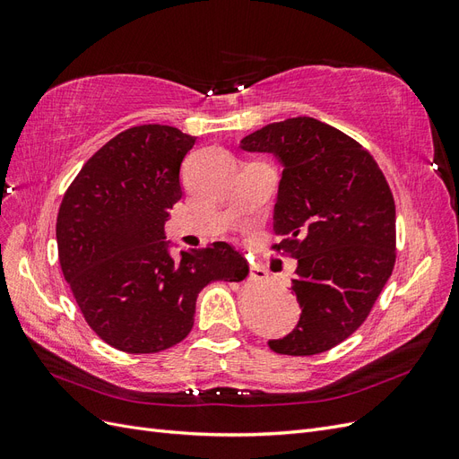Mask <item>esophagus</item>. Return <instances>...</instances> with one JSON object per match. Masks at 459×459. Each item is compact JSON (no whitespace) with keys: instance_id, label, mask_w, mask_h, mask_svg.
<instances>
[{"instance_id":"34e87169","label":"esophagus","mask_w":459,"mask_h":459,"mask_svg":"<svg viewBox=\"0 0 459 459\" xmlns=\"http://www.w3.org/2000/svg\"><path fill=\"white\" fill-rule=\"evenodd\" d=\"M251 280H255V281L268 280V270L258 262H251Z\"/></svg>"}]
</instances>
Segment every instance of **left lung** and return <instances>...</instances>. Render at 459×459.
Instances as JSON below:
<instances>
[{
	"mask_svg": "<svg viewBox=\"0 0 459 459\" xmlns=\"http://www.w3.org/2000/svg\"><path fill=\"white\" fill-rule=\"evenodd\" d=\"M241 149L273 152L283 174L272 248L297 258V327L268 341L287 356L331 351L366 322L393 273L396 211L379 164L351 135L310 117L268 124Z\"/></svg>",
	"mask_w": 459,
	"mask_h": 459,
	"instance_id": "left-lung-1",
	"label": "left lung"
}]
</instances>
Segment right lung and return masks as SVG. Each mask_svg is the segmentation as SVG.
Wrapping results in <instances>:
<instances>
[{"mask_svg":"<svg viewBox=\"0 0 459 459\" xmlns=\"http://www.w3.org/2000/svg\"><path fill=\"white\" fill-rule=\"evenodd\" d=\"M195 137L162 124L120 132L68 186L57 214L59 262L88 325L128 354L184 341L212 281H243L248 264L216 241L174 260L164 241L182 199L179 166Z\"/></svg>","mask_w":459,"mask_h":459,"instance_id":"add662e5","label":"right lung"}]
</instances>
